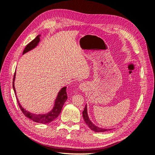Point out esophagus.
Masks as SVG:
<instances>
[{"label": "esophagus", "instance_id": "obj_1", "mask_svg": "<svg viewBox=\"0 0 155 155\" xmlns=\"http://www.w3.org/2000/svg\"><path fill=\"white\" fill-rule=\"evenodd\" d=\"M79 89H81V90H82V91H85L86 88L85 84H84V83L80 84V85L79 86Z\"/></svg>", "mask_w": 155, "mask_h": 155}]
</instances>
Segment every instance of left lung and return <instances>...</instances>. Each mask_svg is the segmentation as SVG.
I'll return each instance as SVG.
<instances>
[{
  "label": "left lung",
  "mask_w": 155,
  "mask_h": 155,
  "mask_svg": "<svg viewBox=\"0 0 155 155\" xmlns=\"http://www.w3.org/2000/svg\"><path fill=\"white\" fill-rule=\"evenodd\" d=\"M83 119L86 124L88 126V127L90 128L91 130H94V132L96 133H101V132H105V131L107 130H110L111 129H102L100 127H96L94 124H93L92 123V121L90 120V119L88 118V116L87 114V105H85V109H84L83 111Z\"/></svg>",
  "instance_id": "8db88e82"
}]
</instances>
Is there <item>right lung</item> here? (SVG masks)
<instances>
[{
    "instance_id": "1",
    "label": "right lung",
    "mask_w": 155,
    "mask_h": 155,
    "mask_svg": "<svg viewBox=\"0 0 155 155\" xmlns=\"http://www.w3.org/2000/svg\"><path fill=\"white\" fill-rule=\"evenodd\" d=\"M40 36L41 35H38L35 38L31 41L30 43L28 44L26 46V48H25L24 51H23V54L28 52V51L32 50L33 48H34L35 46L38 45L39 42L40 41ZM15 74H14L13 76V88L14 92H15V94L16 95V91H15V87H14V81H15ZM67 87H64L61 89V91L59 92L57 98H56L55 101V105L53 108V109L51 110L50 112L47 114H35L31 113V112L26 110L24 108H23L21 104L19 101H18L17 97V101L18 103V105L19 106L20 109L21 111L22 112V113L25 114V116L28 117V118L31 119L35 122L37 123H40V124H48L51 122V121H54L55 119H56L59 115L61 111V109L63 108V106L64 104V102L66 101L67 99V91H66Z\"/></svg>"
}]
</instances>
